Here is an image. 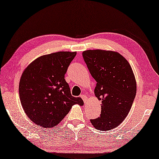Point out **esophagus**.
<instances>
[{"label":"esophagus","mask_w":159,"mask_h":159,"mask_svg":"<svg viewBox=\"0 0 159 159\" xmlns=\"http://www.w3.org/2000/svg\"><path fill=\"white\" fill-rule=\"evenodd\" d=\"M80 97L82 98L83 101L84 102V103H86V102H87V99H88V98H87V96H86V95H81Z\"/></svg>","instance_id":"1"}]
</instances>
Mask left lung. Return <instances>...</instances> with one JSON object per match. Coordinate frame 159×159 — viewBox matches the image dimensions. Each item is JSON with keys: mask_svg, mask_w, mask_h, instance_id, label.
I'll return each instance as SVG.
<instances>
[{"mask_svg": "<svg viewBox=\"0 0 159 159\" xmlns=\"http://www.w3.org/2000/svg\"><path fill=\"white\" fill-rule=\"evenodd\" d=\"M82 56L97 82L95 96L102 102L100 116L91 122L98 130H111L126 118L136 97L133 70L127 59L117 52L89 50Z\"/></svg>", "mask_w": 159, "mask_h": 159, "instance_id": "left-lung-1", "label": "left lung"}]
</instances>
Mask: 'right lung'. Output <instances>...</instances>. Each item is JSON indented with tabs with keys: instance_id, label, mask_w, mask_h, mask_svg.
Segmentation results:
<instances>
[{
	"instance_id": "obj_1",
	"label": "right lung",
	"mask_w": 159,
	"mask_h": 159,
	"mask_svg": "<svg viewBox=\"0 0 159 159\" xmlns=\"http://www.w3.org/2000/svg\"><path fill=\"white\" fill-rule=\"evenodd\" d=\"M76 52H57L41 56L25 70L19 82L24 111L36 125L50 128L58 125L81 98L72 96L64 75Z\"/></svg>"
}]
</instances>
